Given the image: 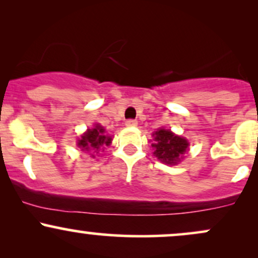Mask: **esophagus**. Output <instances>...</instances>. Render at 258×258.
<instances>
[{
	"label": "esophagus",
	"instance_id": "esophagus-1",
	"mask_svg": "<svg viewBox=\"0 0 258 258\" xmlns=\"http://www.w3.org/2000/svg\"><path fill=\"white\" fill-rule=\"evenodd\" d=\"M125 125H126L127 127H136V126H137V125H138V122H137V120H133V119H128V120H126Z\"/></svg>",
	"mask_w": 258,
	"mask_h": 258
}]
</instances>
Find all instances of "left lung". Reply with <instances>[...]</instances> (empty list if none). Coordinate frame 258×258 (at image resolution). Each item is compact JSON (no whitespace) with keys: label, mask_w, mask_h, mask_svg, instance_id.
Segmentation results:
<instances>
[{"label":"left lung","mask_w":258,"mask_h":258,"mask_svg":"<svg viewBox=\"0 0 258 258\" xmlns=\"http://www.w3.org/2000/svg\"><path fill=\"white\" fill-rule=\"evenodd\" d=\"M154 154L160 161L168 165H176L182 159V154L186 152L188 142L186 139L173 135L170 130H159L154 133Z\"/></svg>","instance_id":"1"}]
</instances>
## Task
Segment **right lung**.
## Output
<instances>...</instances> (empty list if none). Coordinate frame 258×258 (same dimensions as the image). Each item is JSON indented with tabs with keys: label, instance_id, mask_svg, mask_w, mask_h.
<instances>
[{
	"label": "right lung",
	"instance_id": "add662e5",
	"mask_svg": "<svg viewBox=\"0 0 258 258\" xmlns=\"http://www.w3.org/2000/svg\"><path fill=\"white\" fill-rule=\"evenodd\" d=\"M111 137L105 135V130L102 126L97 125L94 128L88 130L79 141V147L82 150L91 153H97L99 149H104L110 146Z\"/></svg>",
	"mask_w": 258,
	"mask_h": 258
}]
</instances>
